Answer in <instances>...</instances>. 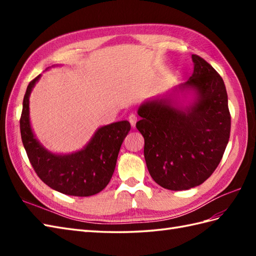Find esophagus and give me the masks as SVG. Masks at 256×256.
I'll list each match as a JSON object with an SVG mask.
<instances>
[{
	"label": "esophagus",
	"mask_w": 256,
	"mask_h": 256,
	"mask_svg": "<svg viewBox=\"0 0 256 256\" xmlns=\"http://www.w3.org/2000/svg\"><path fill=\"white\" fill-rule=\"evenodd\" d=\"M128 121L131 123L132 128H135V124H136V121H138L136 116H135V114H131V116H128Z\"/></svg>",
	"instance_id": "esophagus-1"
}]
</instances>
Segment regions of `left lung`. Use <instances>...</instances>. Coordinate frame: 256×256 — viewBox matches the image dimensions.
<instances>
[{"mask_svg": "<svg viewBox=\"0 0 256 256\" xmlns=\"http://www.w3.org/2000/svg\"><path fill=\"white\" fill-rule=\"evenodd\" d=\"M187 82L138 106L136 128L144 138L150 175L165 189L187 190L208 179L229 142L231 116L226 86L210 64L192 55ZM192 94L186 105L180 96Z\"/></svg>", "mask_w": 256, "mask_h": 256, "instance_id": "left-lung-1", "label": "left lung"}]
</instances>
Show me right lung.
<instances>
[{"instance_id": "1", "label": "right lung", "mask_w": 256, "mask_h": 256, "mask_svg": "<svg viewBox=\"0 0 256 256\" xmlns=\"http://www.w3.org/2000/svg\"><path fill=\"white\" fill-rule=\"evenodd\" d=\"M40 76L27 86L20 121L22 140L32 168L47 186L62 194L89 197L100 192L111 180L131 124L118 121L99 128L88 144L74 153L50 152L35 136L30 120V96Z\"/></svg>"}]
</instances>
